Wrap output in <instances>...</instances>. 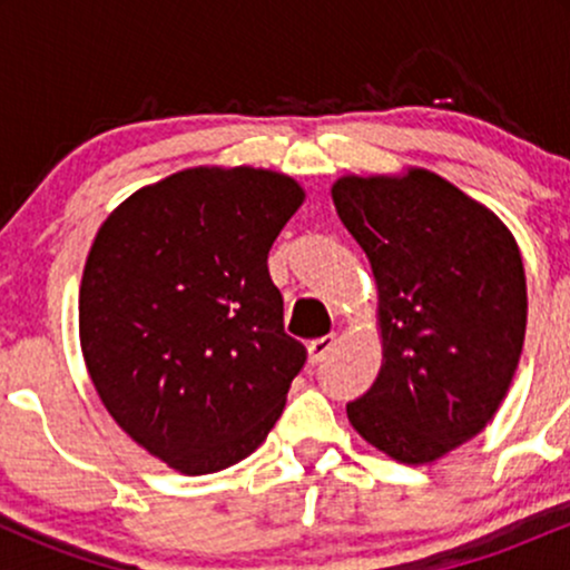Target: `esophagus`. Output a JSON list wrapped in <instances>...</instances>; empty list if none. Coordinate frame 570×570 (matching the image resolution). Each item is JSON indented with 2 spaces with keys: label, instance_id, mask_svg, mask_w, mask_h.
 <instances>
[{
  "label": "esophagus",
  "instance_id": "esophagus-1",
  "mask_svg": "<svg viewBox=\"0 0 570 570\" xmlns=\"http://www.w3.org/2000/svg\"><path fill=\"white\" fill-rule=\"evenodd\" d=\"M332 345H335V335H326V337L313 340V343L307 345V362H311V364H322L324 358H326V353L332 351Z\"/></svg>",
  "mask_w": 570,
  "mask_h": 570
}]
</instances>
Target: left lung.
Wrapping results in <instances>:
<instances>
[{"label": "left lung", "instance_id": "left-lung-1", "mask_svg": "<svg viewBox=\"0 0 570 570\" xmlns=\"http://www.w3.org/2000/svg\"><path fill=\"white\" fill-rule=\"evenodd\" d=\"M337 217L377 284L383 364L348 421L399 463H431L488 426L507 396L528 322L509 227L426 168L343 176Z\"/></svg>", "mask_w": 570, "mask_h": 570}]
</instances>
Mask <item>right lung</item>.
Wrapping results in <instances>:
<instances>
[{"label":"right lung","instance_id":"add662e5","mask_svg":"<svg viewBox=\"0 0 570 570\" xmlns=\"http://www.w3.org/2000/svg\"><path fill=\"white\" fill-rule=\"evenodd\" d=\"M305 200L286 174L198 166L98 227L80 345L104 407L181 474L244 461L276 426L307 351L284 332L267 252Z\"/></svg>","mask_w":570,"mask_h":570}]
</instances>
